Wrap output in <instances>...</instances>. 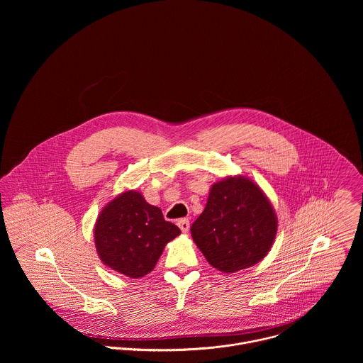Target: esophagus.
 <instances>
[{
	"mask_svg": "<svg viewBox=\"0 0 363 363\" xmlns=\"http://www.w3.org/2000/svg\"><path fill=\"white\" fill-rule=\"evenodd\" d=\"M177 225H179V228L182 229L183 233H187V232L190 230V222H189V219H186V218L179 219V220H177Z\"/></svg>",
	"mask_w": 363,
	"mask_h": 363,
	"instance_id": "obj_1",
	"label": "esophagus"
}]
</instances>
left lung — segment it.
Segmentation results:
<instances>
[{
    "label": "left lung",
    "mask_w": 363,
    "mask_h": 363,
    "mask_svg": "<svg viewBox=\"0 0 363 363\" xmlns=\"http://www.w3.org/2000/svg\"><path fill=\"white\" fill-rule=\"evenodd\" d=\"M277 229V213L265 193L252 179L238 174L212 184L207 206L190 230L208 262L232 274L264 259Z\"/></svg>",
    "instance_id": "obj_1"
}]
</instances>
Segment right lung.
I'll return each mask as SVG.
<instances>
[{"label":"right lung","mask_w":363,"mask_h":363,"mask_svg":"<svg viewBox=\"0 0 363 363\" xmlns=\"http://www.w3.org/2000/svg\"><path fill=\"white\" fill-rule=\"evenodd\" d=\"M180 229L164 220L137 190H125L101 211L95 228V247L106 267L130 278H141L155 268L164 246Z\"/></svg>","instance_id":"add662e5"}]
</instances>
